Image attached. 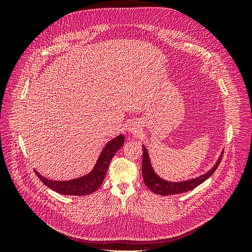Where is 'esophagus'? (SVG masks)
<instances>
[{"label":"esophagus","instance_id":"1","mask_svg":"<svg viewBox=\"0 0 252 252\" xmlns=\"http://www.w3.org/2000/svg\"><path fill=\"white\" fill-rule=\"evenodd\" d=\"M128 130L132 133L136 132V130H138V127H136L135 124H130V125H128Z\"/></svg>","mask_w":252,"mask_h":252}]
</instances>
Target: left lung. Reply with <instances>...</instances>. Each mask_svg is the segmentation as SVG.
I'll use <instances>...</instances> for the list:
<instances>
[{"instance_id": "8db88e82", "label": "left lung", "mask_w": 252, "mask_h": 252, "mask_svg": "<svg viewBox=\"0 0 252 252\" xmlns=\"http://www.w3.org/2000/svg\"><path fill=\"white\" fill-rule=\"evenodd\" d=\"M143 162H142V173H143V180L145 185H146L151 191H154L157 194L159 195H171V194H179L189 191V190H192L196 186H199L202 184L203 182H205L208 178H210L212 173L216 171L218 168V166L220 163V159H222L223 157V151L220 152V155L218 158L217 163L212 168L205 172L204 174L200 175L195 179L191 180H187V181H183V182H169L166 181L162 178H159L158 175L155 172L154 168H152L151 163H150V158L148 151L146 147L143 145Z\"/></svg>"}]
</instances>
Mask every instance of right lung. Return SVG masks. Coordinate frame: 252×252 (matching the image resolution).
I'll use <instances>...</instances> for the list:
<instances>
[{
    "label": "right lung",
    "instance_id": "add662e5",
    "mask_svg": "<svg viewBox=\"0 0 252 252\" xmlns=\"http://www.w3.org/2000/svg\"><path fill=\"white\" fill-rule=\"evenodd\" d=\"M125 136L123 134L118 135L117 138L112 139L105 145L97 161L88 174L83 175L81 178L72 179L69 181H52L44 178L36 170L37 177L42 181L43 184L52 189L53 191L65 195H86L94 192L96 189L100 188L104 181L105 174L107 172L108 166L111 158L117 154V151L123 147Z\"/></svg>",
    "mask_w": 252,
    "mask_h": 252
}]
</instances>
